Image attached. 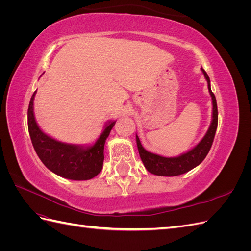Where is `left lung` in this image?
Masks as SVG:
<instances>
[{
    "instance_id": "left-lung-1",
    "label": "left lung",
    "mask_w": 251,
    "mask_h": 251,
    "mask_svg": "<svg viewBox=\"0 0 251 251\" xmlns=\"http://www.w3.org/2000/svg\"><path fill=\"white\" fill-rule=\"evenodd\" d=\"M201 70L204 74V77L207 80V87L209 94L212 100V120L209 126L208 131L205 134L202 140L197 144V146L189 150L186 153L182 154L178 157H162L153 153H150L146 149L141 146V142L136 135V142H137V148L141 160L146 166L148 172L151 174L157 175V176H179V175L185 174L188 171L193 170L196 166H198L208 154V151L211 148L212 141H214L217 126H218V108H217V100L215 94L211 92L210 89V80L207 73L204 69Z\"/></svg>"
}]
</instances>
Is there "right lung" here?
I'll return each mask as SVG.
<instances>
[{
	"label": "right lung",
	"instance_id": "obj_1",
	"mask_svg": "<svg viewBox=\"0 0 251 251\" xmlns=\"http://www.w3.org/2000/svg\"><path fill=\"white\" fill-rule=\"evenodd\" d=\"M33 93L28 108V130L33 148L41 161L51 172L70 180H90L102 170L103 149L116 121H109L93 146H77L53 139L37 126L34 113Z\"/></svg>",
	"mask_w": 251,
	"mask_h": 251
}]
</instances>
